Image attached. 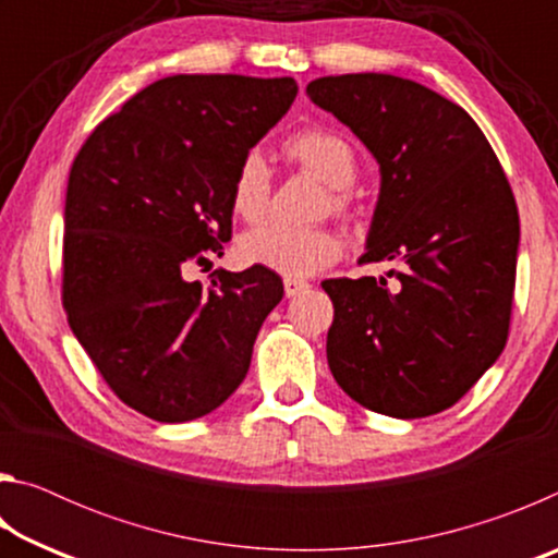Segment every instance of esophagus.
<instances>
[{"label":"esophagus","instance_id":"34e87169","mask_svg":"<svg viewBox=\"0 0 558 558\" xmlns=\"http://www.w3.org/2000/svg\"><path fill=\"white\" fill-rule=\"evenodd\" d=\"M282 288H286V298H298L305 292L310 286L305 280H298V278H286L282 280Z\"/></svg>","mask_w":558,"mask_h":558}]
</instances>
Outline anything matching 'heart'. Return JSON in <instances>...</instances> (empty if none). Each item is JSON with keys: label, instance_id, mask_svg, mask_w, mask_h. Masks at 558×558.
<instances>
[{"label": "heart", "instance_id": "heart-1", "mask_svg": "<svg viewBox=\"0 0 558 558\" xmlns=\"http://www.w3.org/2000/svg\"><path fill=\"white\" fill-rule=\"evenodd\" d=\"M286 153L305 172L332 186V206L342 209V189L352 184L356 177V155L352 145L329 130H305L288 140ZM268 206L270 172L266 159L258 153L243 155L231 182V209L243 221L258 223L266 219ZM239 253L251 266L268 268L286 278H307L332 266L342 253V239L327 226L295 229V226L270 223L245 233L239 243Z\"/></svg>", "mask_w": 558, "mask_h": 558}]
</instances>
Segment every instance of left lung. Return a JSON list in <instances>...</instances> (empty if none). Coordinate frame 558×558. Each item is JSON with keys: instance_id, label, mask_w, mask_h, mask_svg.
I'll return each mask as SVG.
<instances>
[{"instance_id": "left-lung-1", "label": "left lung", "mask_w": 558, "mask_h": 558, "mask_svg": "<svg viewBox=\"0 0 558 558\" xmlns=\"http://www.w3.org/2000/svg\"><path fill=\"white\" fill-rule=\"evenodd\" d=\"M379 165L362 263L399 260V290L332 278L327 362L364 409L423 418L450 409L502 354L512 315L519 214L499 159L465 110L391 73L307 86Z\"/></svg>"}]
</instances>
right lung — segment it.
I'll return each instance as SVG.
<instances>
[{
    "mask_svg": "<svg viewBox=\"0 0 558 558\" xmlns=\"http://www.w3.org/2000/svg\"><path fill=\"white\" fill-rule=\"evenodd\" d=\"M292 78L169 75L90 132L65 192L63 307L122 403L202 418L245 379L282 280L260 266L186 280L231 239L241 157L286 116Z\"/></svg>",
    "mask_w": 558,
    "mask_h": 558,
    "instance_id": "right-lung-1",
    "label": "right lung"
}]
</instances>
